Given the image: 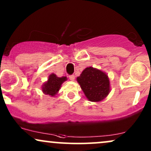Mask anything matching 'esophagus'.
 I'll return each instance as SVG.
<instances>
[{
	"label": "esophagus",
	"mask_w": 151,
	"mask_h": 151,
	"mask_svg": "<svg viewBox=\"0 0 151 151\" xmlns=\"http://www.w3.org/2000/svg\"><path fill=\"white\" fill-rule=\"evenodd\" d=\"M69 77H70V79L71 81H74V79H75V76L74 75H70Z\"/></svg>",
	"instance_id": "1"
}]
</instances>
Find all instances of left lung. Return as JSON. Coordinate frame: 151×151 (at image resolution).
I'll use <instances>...</instances> for the list:
<instances>
[{
	"label": "left lung",
	"instance_id": "obj_1",
	"mask_svg": "<svg viewBox=\"0 0 151 151\" xmlns=\"http://www.w3.org/2000/svg\"><path fill=\"white\" fill-rule=\"evenodd\" d=\"M77 81L90 101H101L110 92L108 75L98 69L86 67L77 78Z\"/></svg>",
	"mask_w": 151,
	"mask_h": 151
}]
</instances>
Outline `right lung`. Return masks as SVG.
<instances>
[{
	"mask_svg": "<svg viewBox=\"0 0 151 151\" xmlns=\"http://www.w3.org/2000/svg\"><path fill=\"white\" fill-rule=\"evenodd\" d=\"M67 81V77H58L56 74H51L49 76L47 81L43 84L42 91L45 94L55 96L60 90L62 83Z\"/></svg>",
	"mask_w": 151,
	"mask_h": 151,
	"instance_id": "right-lung-1",
	"label": "right lung"
}]
</instances>
